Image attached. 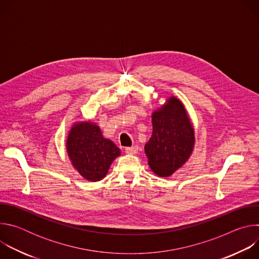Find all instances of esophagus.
Wrapping results in <instances>:
<instances>
[{
    "label": "esophagus",
    "instance_id": "obj_1",
    "mask_svg": "<svg viewBox=\"0 0 259 259\" xmlns=\"http://www.w3.org/2000/svg\"><path fill=\"white\" fill-rule=\"evenodd\" d=\"M125 152L127 154H136L138 152V146L137 145H133V146H130V147H126Z\"/></svg>",
    "mask_w": 259,
    "mask_h": 259
}]
</instances>
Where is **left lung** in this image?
<instances>
[{
    "label": "left lung",
    "instance_id": "8db88e82",
    "mask_svg": "<svg viewBox=\"0 0 259 259\" xmlns=\"http://www.w3.org/2000/svg\"><path fill=\"white\" fill-rule=\"evenodd\" d=\"M153 134L144 145L150 168L160 177H168L191 157L195 130L183 103L175 96L152 114Z\"/></svg>",
    "mask_w": 259,
    "mask_h": 259
}]
</instances>
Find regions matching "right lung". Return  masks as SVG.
Here are the masks:
<instances>
[{
    "mask_svg": "<svg viewBox=\"0 0 259 259\" xmlns=\"http://www.w3.org/2000/svg\"><path fill=\"white\" fill-rule=\"evenodd\" d=\"M66 152L73 168L93 182L103 179L121 155L119 147L103 137L99 126L89 121L72 125L66 139Z\"/></svg>",
    "mask_w": 259,
    "mask_h": 259,
    "instance_id": "obj_1",
    "label": "right lung"
}]
</instances>
